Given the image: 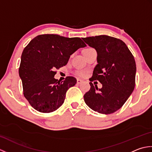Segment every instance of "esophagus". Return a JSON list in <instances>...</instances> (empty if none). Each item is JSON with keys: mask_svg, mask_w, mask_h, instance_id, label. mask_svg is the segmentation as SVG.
I'll return each instance as SVG.
<instances>
[{"mask_svg": "<svg viewBox=\"0 0 152 152\" xmlns=\"http://www.w3.org/2000/svg\"><path fill=\"white\" fill-rule=\"evenodd\" d=\"M82 82H83L82 80L79 79V78L77 79V83H78V84H80V83H81Z\"/></svg>", "mask_w": 152, "mask_h": 152, "instance_id": "obj_1", "label": "esophagus"}]
</instances>
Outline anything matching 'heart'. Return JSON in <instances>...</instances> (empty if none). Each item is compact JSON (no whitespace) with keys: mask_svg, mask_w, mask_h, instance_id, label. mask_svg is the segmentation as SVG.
Here are the masks:
<instances>
[{"mask_svg":"<svg viewBox=\"0 0 152 152\" xmlns=\"http://www.w3.org/2000/svg\"><path fill=\"white\" fill-rule=\"evenodd\" d=\"M90 49H91V48H87V49H85L84 50H83V52H85V51H88V50H90ZM77 74H78V75L82 76H83V75H84V74H83L82 72H77Z\"/></svg>","mask_w":152,"mask_h":152,"instance_id":"heart-1","label":"heart"}]
</instances>
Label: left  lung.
I'll return each instance as SVG.
<instances>
[{"mask_svg":"<svg viewBox=\"0 0 152 152\" xmlns=\"http://www.w3.org/2000/svg\"><path fill=\"white\" fill-rule=\"evenodd\" d=\"M97 53L98 64L89 80H98L102 88L90 82V90L83 96L84 101L93 110L103 114L116 112L125 104L135 86L136 63L124 42L107 35L83 38Z\"/></svg>","mask_w":152,"mask_h":152,"instance_id":"8db88e82","label":"left lung"}]
</instances>
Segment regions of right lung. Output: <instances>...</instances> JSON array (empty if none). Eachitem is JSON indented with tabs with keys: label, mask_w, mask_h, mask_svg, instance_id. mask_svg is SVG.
Returning <instances> with one entry per match:
<instances>
[{
	"label": "right lung",
	"mask_w": 152,
	"mask_h": 152,
	"mask_svg": "<svg viewBox=\"0 0 152 152\" xmlns=\"http://www.w3.org/2000/svg\"><path fill=\"white\" fill-rule=\"evenodd\" d=\"M86 46L81 38L41 34L24 48L19 69L23 95L37 111L50 113L63 104L67 90L76 83L68 76L61 82L54 78L58 69L67 64L71 55Z\"/></svg>",
	"instance_id": "obj_1"
}]
</instances>
